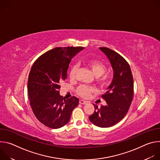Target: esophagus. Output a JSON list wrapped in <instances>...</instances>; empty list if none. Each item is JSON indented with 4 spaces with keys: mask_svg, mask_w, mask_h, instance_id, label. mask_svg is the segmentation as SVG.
<instances>
[{
    "mask_svg": "<svg viewBox=\"0 0 160 160\" xmlns=\"http://www.w3.org/2000/svg\"><path fill=\"white\" fill-rule=\"evenodd\" d=\"M79 102H80V104H87V102L86 101H84V100H80Z\"/></svg>",
    "mask_w": 160,
    "mask_h": 160,
    "instance_id": "34e87169",
    "label": "esophagus"
}]
</instances>
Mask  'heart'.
Here are the masks:
<instances>
[{"mask_svg": "<svg viewBox=\"0 0 160 160\" xmlns=\"http://www.w3.org/2000/svg\"><path fill=\"white\" fill-rule=\"evenodd\" d=\"M87 66L88 67L90 71L92 72L94 76L98 78L99 82L102 85H105L108 81V77L107 75L104 74L107 71L106 66L100 61H92L87 63ZM77 68L75 66L73 67L70 72V78L73 80L76 77ZM95 91V88L92 87H88L85 85H81L78 88L77 92L78 95L84 98H88L90 94L93 93Z\"/></svg>", "mask_w": 160, "mask_h": 160, "instance_id": "b5f03b06", "label": "heart"}]
</instances>
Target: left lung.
I'll list each match as a JSON object with an SVG mask.
<instances>
[{
	"mask_svg": "<svg viewBox=\"0 0 160 160\" xmlns=\"http://www.w3.org/2000/svg\"><path fill=\"white\" fill-rule=\"evenodd\" d=\"M99 49L111 63L113 78L102 96L106 105L98 108L94 104L95 111L88 118L94 125L106 128L118 123L127 113L133 96V79L128 63L122 56L107 48Z\"/></svg>",
	"mask_w": 160,
	"mask_h": 160,
	"instance_id": "1",
	"label": "left lung"
}]
</instances>
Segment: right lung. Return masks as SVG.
<instances>
[{"mask_svg":"<svg viewBox=\"0 0 160 160\" xmlns=\"http://www.w3.org/2000/svg\"><path fill=\"white\" fill-rule=\"evenodd\" d=\"M83 49L54 48L40 56L31 68L28 81L30 106L36 118L45 126L51 128L64 126L78 104L77 98L66 99L59 94V89L67 78L72 59Z\"/></svg>","mask_w":160,"mask_h":160,"instance_id":"1","label":"right lung"}]
</instances>
